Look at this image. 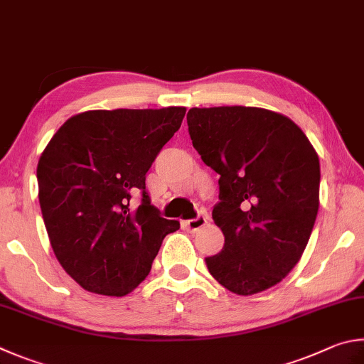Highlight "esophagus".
Segmentation results:
<instances>
[{
  "instance_id": "obj_1",
  "label": "esophagus",
  "mask_w": 364,
  "mask_h": 364,
  "mask_svg": "<svg viewBox=\"0 0 364 364\" xmlns=\"http://www.w3.org/2000/svg\"><path fill=\"white\" fill-rule=\"evenodd\" d=\"M206 224H208V214H200L198 218L186 220L182 225L186 227L188 232H196V230H200V228L205 227Z\"/></svg>"
}]
</instances>
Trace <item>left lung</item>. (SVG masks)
I'll return each mask as SVG.
<instances>
[{
    "label": "left lung",
    "mask_w": 364,
    "mask_h": 364,
    "mask_svg": "<svg viewBox=\"0 0 364 364\" xmlns=\"http://www.w3.org/2000/svg\"><path fill=\"white\" fill-rule=\"evenodd\" d=\"M188 134L220 176L213 219L225 237L206 257L211 275L240 296L275 286L299 262L320 206V159L284 114L257 107L190 108Z\"/></svg>",
    "instance_id": "1"
}]
</instances>
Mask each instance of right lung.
I'll use <instances>...</instances> for the list:
<instances>
[{"label":"right lung","instance_id":"obj_1","mask_svg":"<svg viewBox=\"0 0 364 364\" xmlns=\"http://www.w3.org/2000/svg\"><path fill=\"white\" fill-rule=\"evenodd\" d=\"M186 117V107L91 110L60 126L38 161V198L50 246L81 288L129 294L151 270L168 233L145 174ZM134 193L143 195L137 208Z\"/></svg>","mask_w":364,"mask_h":364}]
</instances>
